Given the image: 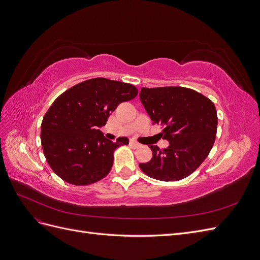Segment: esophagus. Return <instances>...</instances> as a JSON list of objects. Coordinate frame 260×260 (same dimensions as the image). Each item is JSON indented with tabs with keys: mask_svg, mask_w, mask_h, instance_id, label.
Masks as SVG:
<instances>
[{
	"mask_svg": "<svg viewBox=\"0 0 260 260\" xmlns=\"http://www.w3.org/2000/svg\"><path fill=\"white\" fill-rule=\"evenodd\" d=\"M130 145H131L133 148H137V147H139L141 144L138 143V142H136V141H130Z\"/></svg>",
	"mask_w": 260,
	"mask_h": 260,
	"instance_id": "esophagus-1",
	"label": "esophagus"
}]
</instances>
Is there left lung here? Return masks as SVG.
Masks as SVG:
<instances>
[{"mask_svg":"<svg viewBox=\"0 0 260 260\" xmlns=\"http://www.w3.org/2000/svg\"><path fill=\"white\" fill-rule=\"evenodd\" d=\"M140 100L154 123L164 127L160 135L169 142L165 149L149 145L152 159L139 166L144 174L160 181L190 176L206 159L217 133V111L203 94L182 86L142 88Z\"/></svg>","mask_w":260,"mask_h":260,"instance_id":"left-lung-1","label":"left lung"}]
</instances>
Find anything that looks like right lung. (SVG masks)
Segmentation results:
<instances>
[{"mask_svg":"<svg viewBox=\"0 0 260 260\" xmlns=\"http://www.w3.org/2000/svg\"><path fill=\"white\" fill-rule=\"evenodd\" d=\"M135 85L94 78L68 89L53 102L41 124V143L46 160L59 178L75 185H88L111 171L114 151L129 143L116 142L100 128L122 102L135 99Z\"/></svg>","mask_w":260,"mask_h":260,"instance_id":"right-lung-1","label":"right lung"}]
</instances>
